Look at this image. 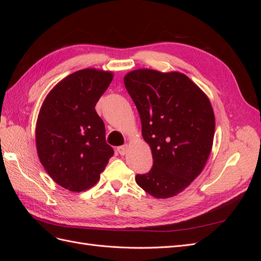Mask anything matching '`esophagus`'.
Segmentation results:
<instances>
[{"mask_svg":"<svg viewBox=\"0 0 261 261\" xmlns=\"http://www.w3.org/2000/svg\"><path fill=\"white\" fill-rule=\"evenodd\" d=\"M127 151H128V146L127 145H123V146L117 147V152L120 153L121 155L126 154V153H127Z\"/></svg>","mask_w":261,"mask_h":261,"instance_id":"obj_1","label":"esophagus"}]
</instances>
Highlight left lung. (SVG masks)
I'll return each mask as SVG.
<instances>
[{"mask_svg":"<svg viewBox=\"0 0 261 261\" xmlns=\"http://www.w3.org/2000/svg\"><path fill=\"white\" fill-rule=\"evenodd\" d=\"M141 132L152 151V168L136 183L155 198L183 192L200 174L211 151L215 114L198 86L177 72L133 70L124 77Z\"/></svg>","mask_w":261,"mask_h":261,"instance_id":"obj_1","label":"left lung"}]
</instances>
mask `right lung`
Here are the masks:
<instances>
[{
	"mask_svg": "<svg viewBox=\"0 0 261 261\" xmlns=\"http://www.w3.org/2000/svg\"><path fill=\"white\" fill-rule=\"evenodd\" d=\"M112 78L111 72L78 70L55 86L41 107L36 127L39 159L53 180L68 191L93 186L114 154L94 109Z\"/></svg>",
	"mask_w": 261,
	"mask_h": 261,
	"instance_id": "add662e5",
	"label": "right lung"
}]
</instances>
